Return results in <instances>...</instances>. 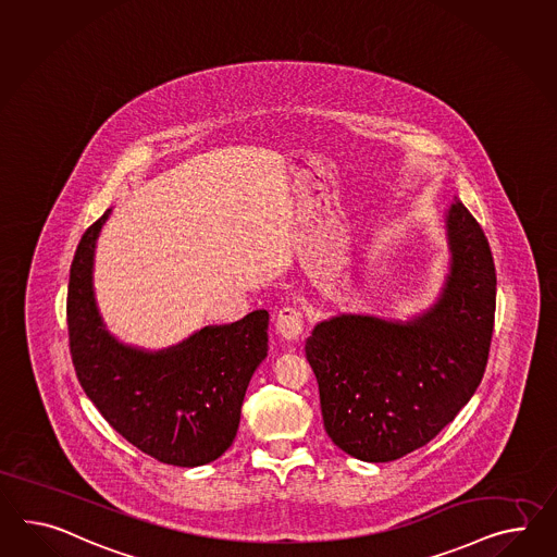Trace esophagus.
<instances>
[{"instance_id":"esophagus-1","label":"esophagus","mask_w":557,"mask_h":557,"mask_svg":"<svg viewBox=\"0 0 557 557\" xmlns=\"http://www.w3.org/2000/svg\"><path fill=\"white\" fill-rule=\"evenodd\" d=\"M302 329H305V323H302V313L299 309L285 307L276 314V333L286 342H299Z\"/></svg>"}]
</instances>
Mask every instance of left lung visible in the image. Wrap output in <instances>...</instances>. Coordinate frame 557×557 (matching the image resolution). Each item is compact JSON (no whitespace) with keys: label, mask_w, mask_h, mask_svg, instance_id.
Segmentation results:
<instances>
[{"label":"left lung","mask_w":557,"mask_h":557,"mask_svg":"<svg viewBox=\"0 0 557 557\" xmlns=\"http://www.w3.org/2000/svg\"><path fill=\"white\" fill-rule=\"evenodd\" d=\"M441 218L448 269L426 309L406 319L333 314L305 345L329 438L363 462L429 444L485 373L497 295L491 248L458 198Z\"/></svg>","instance_id":"8db88e82"}]
</instances>
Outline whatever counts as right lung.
I'll list each match as a JSON object with an SVG mask.
<instances>
[{
    "instance_id": "obj_1",
    "label": "right lung",
    "mask_w": 557,
    "mask_h": 557,
    "mask_svg": "<svg viewBox=\"0 0 557 557\" xmlns=\"http://www.w3.org/2000/svg\"><path fill=\"white\" fill-rule=\"evenodd\" d=\"M86 230L72 260L69 335L78 382L125 441L173 467H201L234 443L246 387L269 351V311L208 325L163 349L121 342L107 327L95 293L100 230Z\"/></svg>"
}]
</instances>
